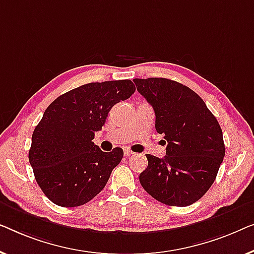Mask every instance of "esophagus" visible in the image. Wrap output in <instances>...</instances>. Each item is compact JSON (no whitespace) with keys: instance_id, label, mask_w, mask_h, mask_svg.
Masks as SVG:
<instances>
[{"instance_id":"1","label":"esophagus","mask_w":254,"mask_h":254,"mask_svg":"<svg viewBox=\"0 0 254 254\" xmlns=\"http://www.w3.org/2000/svg\"><path fill=\"white\" fill-rule=\"evenodd\" d=\"M132 154H133V152H132L131 149L124 148V155H126V156H130V155H132Z\"/></svg>"}]
</instances>
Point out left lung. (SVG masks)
<instances>
[{"label": "left lung", "instance_id": "left-lung-1", "mask_svg": "<svg viewBox=\"0 0 254 254\" xmlns=\"http://www.w3.org/2000/svg\"><path fill=\"white\" fill-rule=\"evenodd\" d=\"M133 81L154 109L156 132L168 142L164 158L146 154L141 187L166 205H191L209 190L223 161L220 124L203 100L183 84L167 78Z\"/></svg>", "mask_w": 254, "mask_h": 254}]
</instances>
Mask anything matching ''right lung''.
Segmentation results:
<instances>
[{"label":"right lung","instance_id":"add662e5","mask_svg":"<svg viewBox=\"0 0 254 254\" xmlns=\"http://www.w3.org/2000/svg\"><path fill=\"white\" fill-rule=\"evenodd\" d=\"M135 91L130 79L81 85L55 99L32 134L28 160L42 192L56 205L77 207L102 191L123 149L94 145L109 110Z\"/></svg>","mask_w":254,"mask_h":254}]
</instances>
